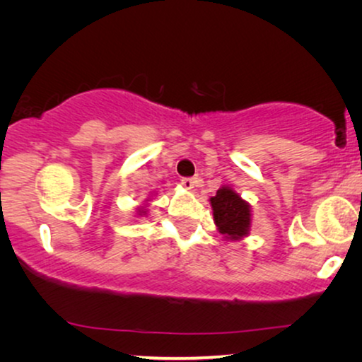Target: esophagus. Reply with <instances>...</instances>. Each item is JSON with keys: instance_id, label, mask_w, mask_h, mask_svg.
Instances as JSON below:
<instances>
[{"instance_id": "1", "label": "esophagus", "mask_w": 362, "mask_h": 362, "mask_svg": "<svg viewBox=\"0 0 362 362\" xmlns=\"http://www.w3.org/2000/svg\"><path fill=\"white\" fill-rule=\"evenodd\" d=\"M181 185H182V187H185V189H192V187L196 186V180L194 177H182L181 180Z\"/></svg>"}]
</instances>
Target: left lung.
<instances>
[{
  "instance_id": "left-lung-1",
  "label": "left lung",
  "mask_w": 362,
  "mask_h": 362,
  "mask_svg": "<svg viewBox=\"0 0 362 362\" xmlns=\"http://www.w3.org/2000/svg\"><path fill=\"white\" fill-rule=\"evenodd\" d=\"M217 230L227 239H242L250 229V206L229 186H222L211 197Z\"/></svg>"
}]
</instances>
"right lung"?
I'll use <instances>...</instances> for the list:
<instances>
[{"instance_id": "obj_1", "label": "right lung", "mask_w": 362, "mask_h": 362, "mask_svg": "<svg viewBox=\"0 0 362 362\" xmlns=\"http://www.w3.org/2000/svg\"><path fill=\"white\" fill-rule=\"evenodd\" d=\"M138 211H140V214H145V212H146V211H143L141 207H140V209H138Z\"/></svg>"}]
</instances>
